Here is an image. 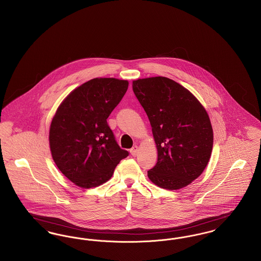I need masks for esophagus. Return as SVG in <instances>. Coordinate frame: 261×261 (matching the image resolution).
<instances>
[{"label":"esophagus","mask_w":261,"mask_h":261,"mask_svg":"<svg viewBox=\"0 0 261 261\" xmlns=\"http://www.w3.org/2000/svg\"><path fill=\"white\" fill-rule=\"evenodd\" d=\"M139 153V149L137 146H134L131 150H130V153L133 155V156H136Z\"/></svg>","instance_id":"1"}]
</instances>
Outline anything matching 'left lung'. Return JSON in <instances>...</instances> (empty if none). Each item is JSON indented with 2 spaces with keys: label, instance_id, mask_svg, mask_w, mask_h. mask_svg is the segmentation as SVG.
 <instances>
[{
  "label": "left lung",
  "instance_id": "8db88e82",
  "mask_svg": "<svg viewBox=\"0 0 261 261\" xmlns=\"http://www.w3.org/2000/svg\"><path fill=\"white\" fill-rule=\"evenodd\" d=\"M133 92L146 111L158 150L148 177L159 187L176 190L191 184L207 167L213 129L199 100L166 77L133 81Z\"/></svg>",
  "mask_w": 261,
  "mask_h": 261
}]
</instances>
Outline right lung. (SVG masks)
<instances>
[{"label":"right lung","mask_w":261,"mask_h":261,"mask_svg":"<svg viewBox=\"0 0 261 261\" xmlns=\"http://www.w3.org/2000/svg\"><path fill=\"white\" fill-rule=\"evenodd\" d=\"M128 85L114 77L90 80L67 95L51 121L52 158L62 173L82 188L107 182L129 154L118 146L107 121Z\"/></svg>","instance_id":"add662e5"}]
</instances>
